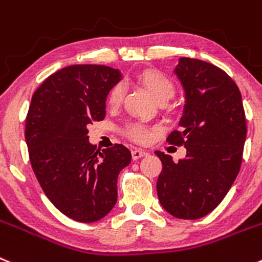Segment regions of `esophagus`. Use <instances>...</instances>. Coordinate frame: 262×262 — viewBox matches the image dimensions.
I'll return each instance as SVG.
<instances>
[{
	"mask_svg": "<svg viewBox=\"0 0 262 262\" xmlns=\"http://www.w3.org/2000/svg\"><path fill=\"white\" fill-rule=\"evenodd\" d=\"M146 155H148L147 151L139 150V148H134V150H132V158H133V160H138V159L143 158V156Z\"/></svg>",
	"mask_w": 262,
	"mask_h": 262,
	"instance_id": "obj_1",
	"label": "esophagus"
}]
</instances>
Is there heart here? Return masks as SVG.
Wrapping results in <instances>:
<instances>
[{
  "mask_svg": "<svg viewBox=\"0 0 262 262\" xmlns=\"http://www.w3.org/2000/svg\"><path fill=\"white\" fill-rule=\"evenodd\" d=\"M137 80L139 81V84H142L146 88V90L152 95V98L158 103H160V102H164L165 103L174 94V85H173V82L168 79L167 76L161 75L158 71H142L141 73H138ZM124 93H125V86L123 84L115 85L108 94L110 106H119L121 101H123ZM128 134L132 138L136 139L137 142L145 143L152 138L154 132L142 125L133 124V125L128 126Z\"/></svg>",
  "mask_w": 262,
  "mask_h": 262,
  "instance_id": "obj_1",
  "label": "heart"
}]
</instances>
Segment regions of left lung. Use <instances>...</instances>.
Instances as JSON below:
<instances>
[{
	"instance_id": "1",
	"label": "left lung",
	"mask_w": 262,
	"mask_h": 262,
	"mask_svg": "<svg viewBox=\"0 0 262 262\" xmlns=\"http://www.w3.org/2000/svg\"><path fill=\"white\" fill-rule=\"evenodd\" d=\"M185 93L182 116L168 137L183 145L186 158L156 151L163 163L156 190L161 207L173 217L198 220L222 202L238 176L247 137L239 88L211 63L180 58L174 68Z\"/></svg>"
}]
</instances>
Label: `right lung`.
Wrapping results in <instances>:
<instances>
[{"label": "right lung", "instance_id": "1", "mask_svg": "<svg viewBox=\"0 0 262 262\" xmlns=\"http://www.w3.org/2000/svg\"><path fill=\"white\" fill-rule=\"evenodd\" d=\"M123 79L119 70L73 64L57 71L32 95L26 120L29 159L43 192L63 214L94 222L117 202V178L130 164L125 146L97 150L88 126L106 116V99Z\"/></svg>", "mask_w": 262, "mask_h": 262}]
</instances>
